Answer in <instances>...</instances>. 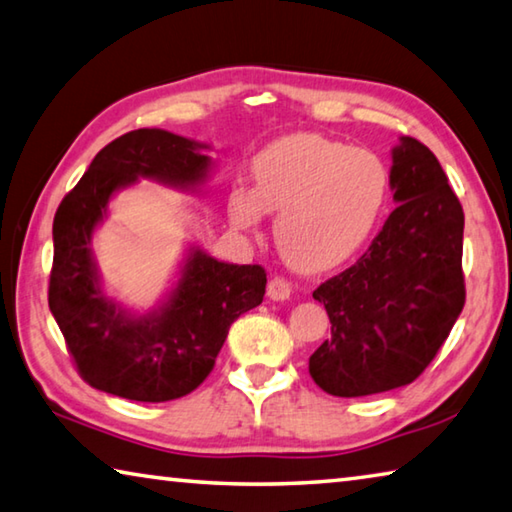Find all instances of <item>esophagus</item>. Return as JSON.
Listing matches in <instances>:
<instances>
[{
	"mask_svg": "<svg viewBox=\"0 0 512 512\" xmlns=\"http://www.w3.org/2000/svg\"><path fill=\"white\" fill-rule=\"evenodd\" d=\"M290 292H292L290 283L285 281V279H281V276H274V279L267 283V297H270L272 301L290 299Z\"/></svg>",
	"mask_w": 512,
	"mask_h": 512,
	"instance_id": "1",
	"label": "esophagus"
}]
</instances>
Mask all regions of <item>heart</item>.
<instances>
[{"mask_svg":"<svg viewBox=\"0 0 512 512\" xmlns=\"http://www.w3.org/2000/svg\"><path fill=\"white\" fill-rule=\"evenodd\" d=\"M254 188H233L229 215L254 229L276 213L274 240L303 272L339 267L369 242L389 197V170L378 155L317 134H292L258 152Z\"/></svg>","mask_w":512,"mask_h":512,"instance_id":"b5f03b06","label":"heart"}]
</instances>
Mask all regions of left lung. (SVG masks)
Segmentation results:
<instances>
[{"label": "left lung", "mask_w": 512, "mask_h": 512, "mask_svg": "<svg viewBox=\"0 0 512 512\" xmlns=\"http://www.w3.org/2000/svg\"><path fill=\"white\" fill-rule=\"evenodd\" d=\"M389 186L398 206L360 261L312 292L330 335L310 375L330 396L360 398L414 382L465 303L463 209L434 152L400 137Z\"/></svg>", "instance_id": "obj_1"}]
</instances>
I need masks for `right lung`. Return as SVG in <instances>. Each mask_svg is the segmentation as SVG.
<instances>
[{
    "instance_id": "1",
    "label": "right lung",
    "mask_w": 512,
    "mask_h": 512,
    "mask_svg": "<svg viewBox=\"0 0 512 512\" xmlns=\"http://www.w3.org/2000/svg\"><path fill=\"white\" fill-rule=\"evenodd\" d=\"M206 143L179 134L132 130L98 152L53 218L49 310L87 384L137 402H166L200 387L233 321L261 306V265H231L191 245L177 281L155 308L132 312L103 290L92 236L112 197L152 179L200 191L213 168Z\"/></svg>"
}]
</instances>
